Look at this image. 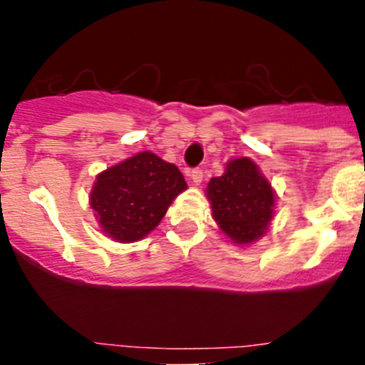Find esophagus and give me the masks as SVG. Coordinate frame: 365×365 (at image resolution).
I'll return each instance as SVG.
<instances>
[{"mask_svg": "<svg viewBox=\"0 0 365 365\" xmlns=\"http://www.w3.org/2000/svg\"><path fill=\"white\" fill-rule=\"evenodd\" d=\"M190 177H192V182L193 185H201L202 182V170H199V168H195V170H192V172H190Z\"/></svg>", "mask_w": 365, "mask_h": 365, "instance_id": "34e87169", "label": "esophagus"}]
</instances>
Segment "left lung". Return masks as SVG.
<instances>
[{
  "label": "left lung",
  "instance_id": "1",
  "mask_svg": "<svg viewBox=\"0 0 365 365\" xmlns=\"http://www.w3.org/2000/svg\"><path fill=\"white\" fill-rule=\"evenodd\" d=\"M206 199L219 230L234 245H252L269 232L276 192L252 159L228 160L225 173L206 186Z\"/></svg>",
  "mask_w": 365,
  "mask_h": 365
}]
</instances>
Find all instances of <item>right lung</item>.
<instances>
[{
  "label": "right lung",
  "instance_id": "1",
  "mask_svg": "<svg viewBox=\"0 0 365 365\" xmlns=\"http://www.w3.org/2000/svg\"><path fill=\"white\" fill-rule=\"evenodd\" d=\"M186 188L175 164L151 151H138L96 175L89 205L100 232L118 243H135L157 228Z\"/></svg>",
  "mask_w": 365,
  "mask_h": 365
}]
</instances>
